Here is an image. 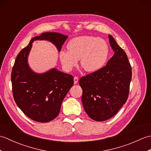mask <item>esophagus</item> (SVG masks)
<instances>
[{
	"label": "esophagus",
	"mask_w": 151,
	"mask_h": 151,
	"mask_svg": "<svg viewBox=\"0 0 151 151\" xmlns=\"http://www.w3.org/2000/svg\"><path fill=\"white\" fill-rule=\"evenodd\" d=\"M78 82V78L76 77V76H75V77H74V84H76Z\"/></svg>",
	"instance_id": "34e87169"
}]
</instances>
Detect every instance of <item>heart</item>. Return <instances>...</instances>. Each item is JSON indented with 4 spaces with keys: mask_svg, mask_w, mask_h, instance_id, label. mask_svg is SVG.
Returning a JSON list of instances; mask_svg holds the SVG:
<instances>
[{
    "mask_svg": "<svg viewBox=\"0 0 151 151\" xmlns=\"http://www.w3.org/2000/svg\"><path fill=\"white\" fill-rule=\"evenodd\" d=\"M68 51L60 52V60L66 71L77 65L81 60L83 69L94 73L104 65L109 55V46L101 38L91 36H81L73 38L67 44Z\"/></svg>",
    "mask_w": 151,
    "mask_h": 151,
    "instance_id": "1",
    "label": "heart"
}]
</instances>
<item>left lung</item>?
I'll use <instances>...</instances> for the list:
<instances>
[{
  "mask_svg": "<svg viewBox=\"0 0 151 151\" xmlns=\"http://www.w3.org/2000/svg\"><path fill=\"white\" fill-rule=\"evenodd\" d=\"M114 55L106 65L82 76V102L86 114L92 119L104 121L116 114L126 102L132 79V68L127 54L109 35Z\"/></svg>",
  "mask_w": 151,
  "mask_h": 151,
  "instance_id": "obj_1",
  "label": "left lung"
}]
</instances>
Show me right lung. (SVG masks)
Returning <instances> with one entry per match:
<instances>
[{"label": "right lung", "instance_id": "obj_1", "mask_svg": "<svg viewBox=\"0 0 151 151\" xmlns=\"http://www.w3.org/2000/svg\"><path fill=\"white\" fill-rule=\"evenodd\" d=\"M68 36L56 32H44L33 37L16 58L12 71V91L18 107L31 119L47 123L55 119L61 105L73 86V77L52 68L43 73L31 69L28 57L36 40H47L60 52Z\"/></svg>", "mask_w": 151, "mask_h": 151}]
</instances>
